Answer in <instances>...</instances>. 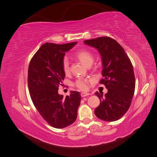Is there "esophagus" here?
<instances>
[{
	"label": "esophagus",
	"instance_id": "34e87169",
	"mask_svg": "<svg viewBox=\"0 0 157 157\" xmlns=\"http://www.w3.org/2000/svg\"><path fill=\"white\" fill-rule=\"evenodd\" d=\"M89 95H90V94L87 93V92H82L81 94H80V96H81V97H86V96H89Z\"/></svg>",
	"mask_w": 157,
	"mask_h": 157
}]
</instances>
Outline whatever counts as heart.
Segmentation results:
<instances>
[{"instance_id":"1","label":"heart","mask_w":157,"mask_h":157,"mask_svg":"<svg viewBox=\"0 0 157 157\" xmlns=\"http://www.w3.org/2000/svg\"><path fill=\"white\" fill-rule=\"evenodd\" d=\"M75 57L79 61L85 65L87 66L89 65H92L94 61V56L92 54L91 52H90L86 50H82L77 52L75 54ZM63 70L65 74L69 73L70 71V66H69V61L67 58H64L63 60ZM91 80L86 78H78L75 81V86L80 90H87L88 89L89 83Z\"/></svg>"}]
</instances>
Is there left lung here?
Wrapping results in <instances>:
<instances>
[{
    "label": "left lung",
    "instance_id": "1",
    "mask_svg": "<svg viewBox=\"0 0 157 157\" xmlns=\"http://www.w3.org/2000/svg\"><path fill=\"white\" fill-rule=\"evenodd\" d=\"M84 43L100 54L103 78L99 82L108 90L105 95L95 93L100 100L95 115L102 121H116L128 111L134 96L136 80L131 61L121 44L110 37H98Z\"/></svg>",
    "mask_w": 157,
    "mask_h": 157
}]
</instances>
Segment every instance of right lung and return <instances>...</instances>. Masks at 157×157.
Wrapping results in <instances>:
<instances>
[{"label": "right lung", "instance_id": "1", "mask_svg": "<svg viewBox=\"0 0 157 157\" xmlns=\"http://www.w3.org/2000/svg\"><path fill=\"white\" fill-rule=\"evenodd\" d=\"M77 43L47 42L36 52L29 65L28 87L33 103L42 117L56 128L72 124L77 118L80 92L71 91L65 98L58 93L65 76L62 66L65 52Z\"/></svg>", "mask_w": 157, "mask_h": 157}]
</instances>
